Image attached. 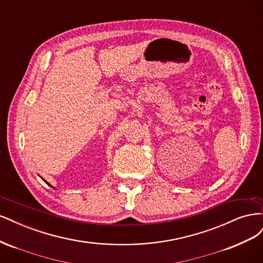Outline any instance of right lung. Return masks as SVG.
Returning a JSON list of instances; mask_svg holds the SVG:
<instances>
[{"mask_svg":"<svg viewBox=\"0 0 263 263\" xmlns=\"http://www.w3.org/2000/svg\"><path fill=\"white\" fill-rule=\"evenodd\" d=\"M43 180H44V179H43ZM44 181H45V182H46V183H47V184H48V185H50V184H49V183H48V182H47V181H46V180H44ZM50 186H51V185H50ZM51 187H52V186H51Z\"/></svg>","mask_w":263,"mask_h":263,"instance_id":"1","label":"right lung"}]
</instances>
